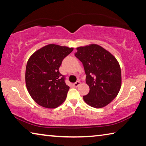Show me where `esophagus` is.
Listing matches in <instances>:
<instances>
[{
    "mask_svg": "<svg viewBox=\"0 0 146 146\" xmlns=\"http://www.w3.org/2000/svg\"><path fill=\"white\" fill-rule=\"evenodd\" d=\"M80 84V81L79 80H78V81H76V82H75L73 84V86L75 88H76V87H78V86Z\"/></svg>",
    "mask_w": 146,
    "mask_h": 146,
    "instance_id": "1",
    "label": "esophagus"
}]
</instances>
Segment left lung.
Here are the masks:
<instances>
[{
  "label": "left lung",
  "instance_id": "left-lung-1",
  "mask_svg": "<svg viewBox=\"0 0 146 146\" xmlns=\"http://www.w3.org/2000/svg\"><path fill=\"white\" fill-rule=\"evenodd\" d=\"M75 55L82 63L90 92L83 98L91 107L100 108L117 97L122 84L121 70L117 59L97 44L76 48Z\"/></svg>",
  "mask_w": 146,
  "mask_h": 146
}]
</instances>
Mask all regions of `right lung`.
<instances>
[{"label": "right lung", "instance_id": "1", "mask_svg": "<svg viewBox=\"0 0 146 146\" xmlns=\"http://www.w3.org/2000/svg\"><path fill=\"white\" fill-rule=\"evenodd\" d=\"M73 48L49 44L35 51L26 68V84L31 98L38 105L56 108L66 100L70 87L59 72L64 58Z\"/></svg>", "mask_w": 146, "mask_h": 146}]
</instances>
